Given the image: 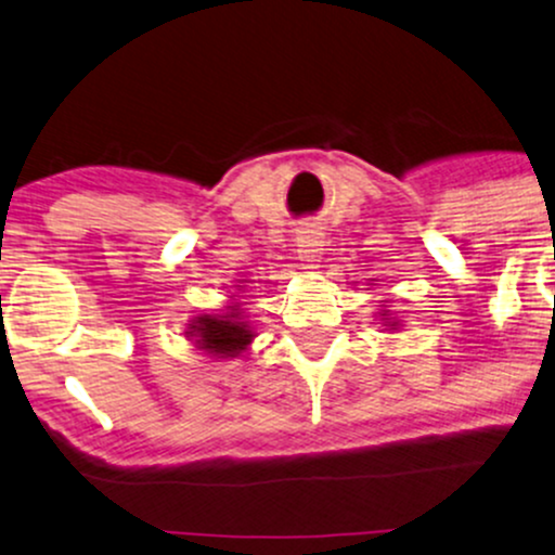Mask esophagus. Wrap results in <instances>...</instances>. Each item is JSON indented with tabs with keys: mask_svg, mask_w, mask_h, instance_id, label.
Returning <instances> with one entry per match:
<instances>
[{
	"mask_svg": "<svg viewBox=\"0 0 555 555\" xmlns=\"http://www.w3.org/2000/svg\"><path fill=\"white\" fill-rule=\"evenodd\" d=\"M295 242H297L299 260H302L305 266H310V269H313V266L323 256V232H321V229H315V227L299 229Z\"/></svg>",
	"mask_w": 555,
	"mask_h": 555,
	"instance_id": "obj_1",
	"label": "esophagus"
}]
</instances>
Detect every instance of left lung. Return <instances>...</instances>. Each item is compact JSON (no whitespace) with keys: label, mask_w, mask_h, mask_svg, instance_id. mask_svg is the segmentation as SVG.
<instances>
[{"label":"left lung","mask_w":555,"mask_h":555,"mask_svg":"<svg viewBox=\"0 0 555 555\" xmlns=\"http://www.w3.org/2000/svg\"><path fill=\"white\" fill-rule=\"evenodd\" d=\"M380 302H384V299H380ZM378 321H380V326H384L386 331H397V328H401V321H397V318L391 315V310L386 308V305H378Z\"/></svg>","instance_id":"8db88e82"}]
</instances>
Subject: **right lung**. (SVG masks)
<instances>
[{"mask_svg": "<svg viewBox=\"0 0 555 555\" xmlns=\"http://www.w3.org/2000/svg\"><path fill=\"white\" fill-rule=\"evenodd\" d=\"M247 284H250L247 279H237V286L232 292V302H227L224 310H219V313H201L188 323L184 334L195 344V349H201L208 358H245L253 339H256V331H253L250 321H247L245 310L240 308L242 302H237L240 295L247 292Z\"/></svg>", "mask_w": 555, "mask_h": 555, "instance_id": "right-lung-1", "label": "right lung"}]
</instances>
